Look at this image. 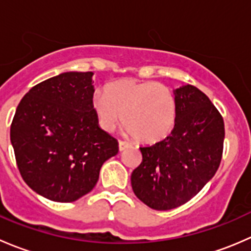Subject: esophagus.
<instances>
[{"instance_id":"obj_1","label":"esophagus","mask_w":251,"mask_h":251,"mask_svg":"<svg viewBox=\"0 0 251 251\" xmlns=\"http://www.w3.org/2000/svg\"><path fill=\"white\" fill-rule=\"evenodd\" d=\"M131 144L128 143V142H125V141H120L119 142V151H125L126 148H128V147H130Z\"/></svg>"}]
</instances>
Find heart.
<instances>
[{
	"label": "heart",
	"mask_w": 251,
	"mask_h": 251,
	"mask_svg": "<svg viewBox=\"0 0 251 251\" xmlns=\"http://www.w3.org/2000/svg\"><path fill=\"white\" fill-rule=\"evenodd\" d=\"M92 108L100 125L113 131L123 116L124 127L137 141L156 143L171 135L177 105L169 87L154 81L121 80L95 93Z\"/></svg>",
	"instance_id": "heart-1"
}]
</instances>
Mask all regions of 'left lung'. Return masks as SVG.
I'll use <instances>...</instances> for the list:
<instances>
[{"label":"left lung","instance_id":"1","mask_svg":"<svg viewBox=\"0 0 251 251\" xmlns=\"http://www.w3.org/2000/svg\"><path fill=\"white\" fill-rule=\"evenodd\" d=\"M174 93V131L140 147L142 163L131 175L133 193L154 210L175 209L196 197L216 174L224 151V119L207 96L192 85Z\"/></svg>","mask_w":251,"mask_h":251}]
</instances>
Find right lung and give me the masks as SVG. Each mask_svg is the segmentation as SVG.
I'll return each instance as SVG.
<instances>
[{
	"label": "right lung",
	"mask_w": 251,
	"mask_h": 251,
	"mask_svg": "<svg viewBox=\"0 0 251 251\" xmlns=\"http://www.w3.org/2000/svg\"><path fill=\"white\" fill-rule=\"evenodd\" d=\"M92 72H69L37 83L11 125V142L25 183L40 196L72 203L96 186L119 143L98 126Z\"/></svg>",
	"instance_id": "obj_1"
}]
</instances>
